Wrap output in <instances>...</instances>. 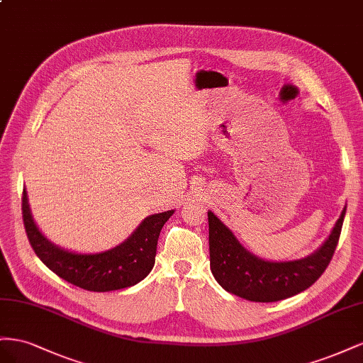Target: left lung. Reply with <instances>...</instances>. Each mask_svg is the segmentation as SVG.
Returning <instances> with one entry per match:
<instances>
[{
  "label": "left lung",
  "mask_w": 363,
  "mask_h": 363,
  "mask_svg": "<svg viewBox=\"0 0 363 363\" xmlns=\"http://www.w3.org/2000/svg\"><path fill=\"white\" fill-rule=\"evenodd\" d=\"M347 208L337 219L328 240L303 260L264 262L247 252L234 234L208 213L210 267L225 291L247 301L274 303L306 291L324 274L333 258Z\"/></svg>",
  "instance_id": "obj_1"
}]
</instances>
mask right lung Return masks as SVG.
<instances>
[{
	"mask_svg": "<svg viewBox=\"0 0 363 363\" xmlns=\"http://www.w3.org/2000/svg\"><path fill=\"white\" fill-rule=\"evenodd\" d=\"M173 210L146 217L126 242L100 254H76L60 250L39 233L23 191V220L35 254L65 281L91 292H111L140 283L152 271L158 237Z\"/></svg>",
	"mask_w": 363,
	"mask_h": 363,
	"instance_id": "add662e5",
	"label": "right lung"
}]
</instances>
